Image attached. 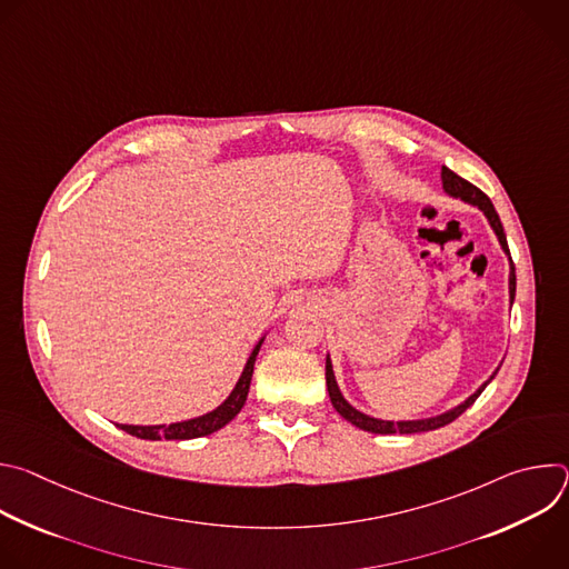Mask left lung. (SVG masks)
I'll list each match as a JSON object with an SVG mask.
<instances>
[{
    "label": "left lung",
    "mask_w": 569,
    "mask_h": 569,
    "mask_svg": "<svg viewBox=\"0 0 569 569\" xmlns=\"http://www.w3.org/2000/svg\"><path fill=\"white\" fill-rule=\"evenodd\" d=\"M441 187H443V193H446V196H450V198H455V200H461V202H466V204H470V207H477V209L486 216V220H489L491 229L496 231V236H498V240H500L502 252L509 257V301L513 303V299H516V268H513V261H511V254H509L505 227H502V222H500V216H498L493 202H491L489 198H486L477 187H472L470 182H466L463 178H459L457 173H452V171L446 169V167L441 169ZM500 367H502V365H498V369L491 373V378L486 380L481 387H477V391L470 393L463 402L455 405V408H450V410H446V412H441V415H437V417L415 419V421H385V419H376V417H369V415L356 410L353 405L342 396V391H340V387H338L336 371H333V360H331L329 353H327V387H329V396H331V402H333L336 412H338L342 419H347L349 423H353L356 428H360V430H365V432H371V435H396V432H398V435H417V432H428V430L443 428V426L452 423L459 415H463V412L470 408V405L477 400V396L483 391V387L496 378V373L500 371Z\"/></svg>",
    "instance_id": "1"
}]
</instances>
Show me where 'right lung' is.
Masks as SVG:
<instances>
[{"mask_svg":"<svg viewBox=\"0 0 569 569\" xmlns=\"http://www.w3.org/2000/svg\"><path fill=\"white\" fill-rule=\"evenodd\" d=\"M266 336L254 345L246 367H242V373L238 378V382L233 385V389L229 391V396L218 405L216 410L187 419V421H178V423H161V426H128V423H117V428H121L123 432L139 437V439H150V441H184V439H198V437H207L218 432L220 428H224L240 410L242 405L248 400V391H250V382H252V373H254V362L259 356V349L263 345Z\"/></svg>","mask_w":569,"mask_h":569,"instance_id":"right-lung-1","label":"right lung"}]
</instances>
